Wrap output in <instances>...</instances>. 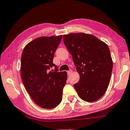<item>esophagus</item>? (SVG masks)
I'll use <instances>...</instances> for the list:
<instances>
[{
  "instance_id": "34e87169",
  "label": "esophagus",
  "mask_w": 130,
  "mask_h": 130,
  "mask_svg": "<svg viewBox=\"0 0 130 130\" xmlns=\"http://www.w3.org/2000/svg\"><path fill=\"white\" fill-rule=\"evenodd\" d=\"M72 73V70H69V71L67 72V74H68V75H69L71 74V73Z\"/></svg>"
}]
</instances>
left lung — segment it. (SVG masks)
Here are the masks:
<instances>
[{
  "label": "left lung",
  "mask_w": 130,
  "mask_h": 130,
  "mask_svg": "<svg viewBox=\"0 0 130 130\" xmlns=\"http://www.w3.org/2000/svg\"><path fill=\"white\" fill-rule=\"evenodd\" d=\"M63 40L79 74V81L74 85L78 95L88 102L99 100L108 88L112 70L107 45L84 33L63 35Z\"/></svg>",
  "instance_id": "1"
}]
</instances>
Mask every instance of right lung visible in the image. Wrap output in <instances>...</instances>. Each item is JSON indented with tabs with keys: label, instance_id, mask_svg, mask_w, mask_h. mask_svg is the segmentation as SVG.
I'll return each mask as SVG.
<instances>
[{
	"label": "right lung",
	"instance_id": "add662e5",
	"mask_svg": "<svg viewBox=\"0 0 130 130\" xmlns=\"http://www.w3.org/2000/svg\"><path fill=\"white\" fill-rule=\"evenodd\" d=\"M62 35L40 37L26 45L21 57L20 73L24 86L40 107L53 108L62 98L67 73L58 72L53 59ZM53 66L55 71L49 72Z\"/></svg>",
	"mask_w": 130,
	"mask_h": 130
}]
</instances>
